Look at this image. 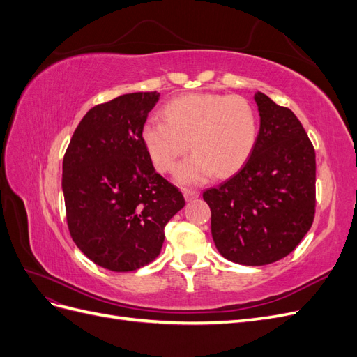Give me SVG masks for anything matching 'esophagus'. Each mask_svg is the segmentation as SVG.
Listing matches in <instances>:
<instances>
[{"label":"esophagus","instance_id":"obj_1","mask_svg":"<svg viewBox=\"0 0 357 357\" xmlns=\"http://www.w3.org/2000/svg\"><path fill=\"white\" fill-rule=\"evenodd\" d=\"M199 197V192L198 190H192V189H186L185 190V198L186 201H193Z\"/></svg>","mask_w":357,"mask_h":357}]
</instances>
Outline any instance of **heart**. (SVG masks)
<instances>
[{"instance_id": "1", "label": "heart", "mask_w": 357, "mask_h": 357, "mask_svg": "<svg viewBox=\"0 0 357 357\" xmlns=\"http://www.w3.org/2000/svg\"><path fill=\"white\" fill-rule=\"evenodd\" d=\"M165 121L149 119L142 138L153 165L169 172L189 149L193 156L178 167L176 178L193 185L231 176L252 155L257 132L253 105L240 95L189 93L168 101L162 109Z\"/></svg>"}]
</instances>
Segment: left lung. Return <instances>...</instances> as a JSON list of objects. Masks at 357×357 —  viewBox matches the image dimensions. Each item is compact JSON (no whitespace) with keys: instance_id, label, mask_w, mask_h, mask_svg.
<instances>
[{"instance_id":"left-lung-1","label":"left lung","mask_w":357,"mask_h":357,"mask_svg":"<svg viewBox=\"0 0 357 357\" xmlns=\"http://www.w3.org/2000/svg\"><path fill=\"white\" fill-rule=\"evenodd\" d=\"M261 128L253 152L231 178L202 193L223 257L259 266L280 261L304 238L316 213V152L287 107L255 95Z\"/></svg>"}]
</instances>
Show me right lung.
I'll return each instance as SVG.
<instances>
[{
  "label": "right lung",
  "mask_w": 357,
  "mask_h": 357,
  "mask_svg": "<svg viewBox=\"0 0 357 357\" xmlns=\"http://www.w3.org/2000/svg\"><path fill=\"white\" fill-rule=\"evenodd\" d=\"M158 100V92H135L95 105L63 156L71 238L110 271H135L155 261L167 223L185 207L181 192L155 171L142 138Z\"/></svg>",
  "instance_id": "right-lung-1"
}]
</instances>
